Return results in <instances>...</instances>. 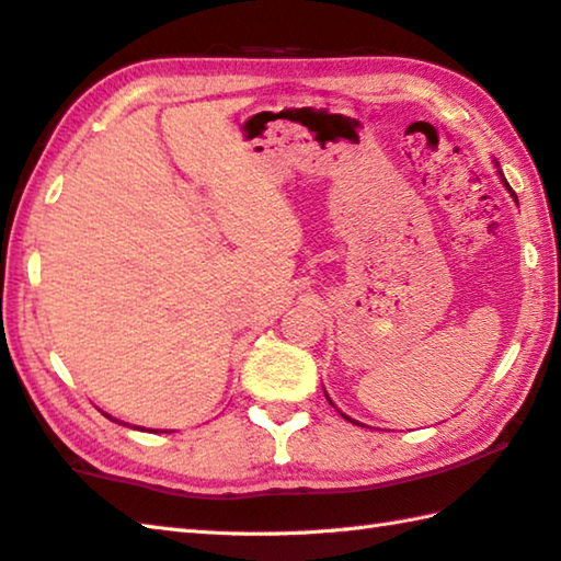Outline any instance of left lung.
I'll use <instances>...</instances> for the list:
<instances>
[{
    "instance_id": "left-lung-1",
    "label": "left lung",
    "mask_w": 561,
    "mask_h": 561,
    "mask_svg": "<svg viewBox=\"0 0 561 561\" xmlns=\"http://www.w3.org/2000/svg\"><path fill=\"white\" fill-rule=\"evenodd\" d=\"M495 167H497V161H495ZM497 174H501V181H503V186H505L507 191H511V193H513V188H511V186H507V181H505V176H503V171H497ZM513 201L517 203V196H515V193H513ZM323 392H325V390H323ZM325 400H329V402H331V397H329V394H325ZM331 404H333V402H331ZM341 414H343V412H341ZM343 420H348V422H353V420H351V416H345V414H343ZM353 424H358V422H353ZM358 426H363V424H358Z\"/></svg>"
}]
</instances>
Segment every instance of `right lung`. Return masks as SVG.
Masks as SVG:
<instances>
[{
    "label": "right lung",
    "mask_w": 561,
    "mask_h": 561,
    "mask_svg": "<svg viewBox=\"0 0 561 561\" xmlns=\"http://www.w3.org/2000/svg\"><path fill=\"white\" fill-rule=\"evenodd\" d=\"M110 416V414H107ZM110 420H112V416H110ZM112 422H117V420H112ZM135 430H139V426H135Z\"/></svg>",
    "instance_id": "right-lung-1"
}]
</instances>
